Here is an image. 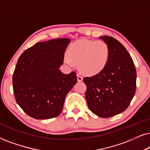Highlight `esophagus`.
<instances>
[{"instance_id": "obj_1", "label": "esophagus", "mask_w": 150, "mask_h": 150, "mask_svg": "<svg viewBox=\"0 0 150 150\" xmlns=\"http://www.w3.org/2000/svg\"><path fill=\"white\" fill-rule=\"evenodd\" d=\"M77 80L79 82H82L83 81V78L79 74H77Z\"/></svg>"}]
</instances>
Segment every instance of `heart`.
<instances>
[{"instance_id":"b5f03b06","label":"heart","mask_w":150,"mask_h":150,"mask_svg":"<svg viewBox=\"0 0 150 150\" xmlns=\"http://www.w3.org/2000/svg\"><path fill=\"white\" fill-rule=\"evenodd\" d=\"M109 56V47L103 41L81 39L70 45L63 61L69 67L77 64L82 74L91 76L104 70Z\"/></svg>"}]
</instances>
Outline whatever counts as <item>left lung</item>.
Instances as JSON below:
<instances>
[{"label": "left lung", "mask_w": 150, "mask_h": 150, "mask_svg": "<svg viewBox=\"0 0 150 150\" xmlns=\"http://www.w3.org/2000/svg\"><path fill=\"white\" fill-rule=\"evenodd\" d=\"M110 49L108 64L102 72L84 78L85 98L91 111L107 118L124 111L136 91L137 71L126 48L112 37H100Z\"/></svg>", "instance_id": "left-lung-1"}]
</instances>
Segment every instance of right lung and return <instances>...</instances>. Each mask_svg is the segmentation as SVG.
Here are the masks:
<instances>
[{
    "instance_id": "add662e5",
    "label": "right lung",
    "mask_w": 150,
    "mask_h": 150,
    "mask_svg": "<svg viewBox=\"0 0 150 150\" xmlns=\"http://www.w3.org/2000/svg\"><path fill=\"white\" fill-rule=\"evenodd\" d=\"M69 38L37 43L18 59L13 75V89L18 105L36 120H48L62 111L65 98L77 83L76 74H63Z\"/></svg>"
}]
</instances>
